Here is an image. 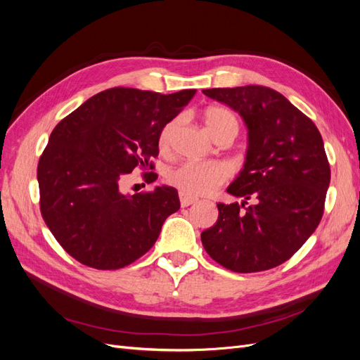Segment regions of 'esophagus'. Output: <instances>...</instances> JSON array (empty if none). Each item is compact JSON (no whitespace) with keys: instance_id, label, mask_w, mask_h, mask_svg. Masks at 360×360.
<instances>
[{"instance_id":"34e87169","label":"esophagus","mask_w":360,"mask_h":360,"mask_svg":"<svg viewBox=\"0 0 360 360\" xmlns=\"http://www.w3.org/2000/svg\"><path fill=\"white\" fill-rule=\"evenodd\" d=\"M198 201V198H195V197H189V195H184L183 192H180V204L183 205V207H188V205H192V204H195Z\"/></svg>"}]
</instances>
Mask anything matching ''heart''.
<instances>
[{"mask_svg": "<svg viewBox=\"0 0 360 360\" xmlns=\"http://www.w3.org/2000/svg\"><path fill=\"white\" fill-rule=\"evenodd\" d=\"M202 122L209 134L217 139L219 136L233 132L237 134L236 117L221 106H209L202 112ZM179 124V118H172L162 126L158 144L162 151H167L171 146L174 130ZM230 177V169L222 162H184L180 167L168 172L167 180L171 186L177 188L184 195L198 197L213 192Z\"/></svg>", "mask_w": 360, "mask_h": 360, "instance_id": "1", "label": "heart"}]
</instances>
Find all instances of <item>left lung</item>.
I'll list each match as a JSON object with an SVG mask.
<instances>
[{
    "label": "left lung",
    "instance_id": "left-lung-1",
    "mask_svg": "<svg viewBox=\"0 0 360 360\" xmlns=\"http://www.w3.org/2000/svg\"><path fill=\"white\" fill-rule=\"evenodd\" d=\"M240 114L248 127L243 169L226 192L242 204H217L201 242L216 263L254 274L285 263L319 226L330 167L312 120L263 85L202 90ZM248 199L255 202L245 206Z\"/></svg>",
    "mask_w": 360,
    "mask_h": 360
}]
</instances>
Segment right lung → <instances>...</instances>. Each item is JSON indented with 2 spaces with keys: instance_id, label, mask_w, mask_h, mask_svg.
Returning <instances> with one entry per match:
<instances>
[{
  "instance_id": "add662e5",
  "label": "right lung",
  "mask_w": 360,
  "mask_h": 360,
  "mask_svg": "<svg viewBox=\"0 0 360 360\" xmlns=\"http://www.w3.org/2000/svg\"><path fill=\"white\" fill-rule=\"evenodd\" d=\"M197 90L172 94L114 86L90 97L52 130L37 180L40 212L66 252L79 263L117 270L153 246L167 217L180 209L177 191L156 186L124 193L135 168L153 169L162 126ZM158 179L144 174L147 183Z\"/></svg>"
}]
</instances>
